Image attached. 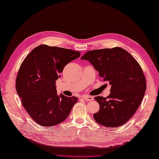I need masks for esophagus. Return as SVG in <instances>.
Listing matches in <instances>:
<instances>
[{
    "instance_id": "34e87169",
    "label": "esophagus",
    "mask_w": 159,
    "mask_h": 159,
    "mask_svg": "<svg viewBox=\"0 0 159 159\" xmlns=\"http://www.w3.org/2000/svg\"><path fill=\"white\" fill-rule=\"evenodd\" d=\"M82 98H84V100H86V101H92V100H93V97H91V96H87V95H84V96H83L82 97Z\"/></svg>"
}]
</instances>
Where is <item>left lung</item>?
I'll list each match as a JSON object with an SVG mask.
<instances>
[{"label":"left lung","mask_w":159,"mask_h":159,"mask_svg":"<svg viewBox=\"0 0 159 159\" xmlns=\"http://www.w3.org/2000/svg\"><path fill=\"white\" fill-rule=\"evenodd\" d=\"M81 59L89 61L98 72L101 80L111 85L107 97L94 98L100 108L93 118L106 127L122 126L138 109L147 89L139 64L120 47L89 51Z\"/></svg>","instance_id":"8db88e82"}]
</instances>
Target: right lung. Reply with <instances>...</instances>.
I'll return each mask as SVG.
<instances>
[{"label": "right lung", "instance_id": "obj_1", "mask_svg": "<svg viewBox=\"0 0 159 159\" xmlns=\"http://www.w3.org/2000/svg\"><path fill=\"white\" fill-rule=\"evenodd\" d=\"M80 56V52L71 49L40 45L22 62L16 90L26 111L36 123L53 126L69 116L78 98L58 95L56 81L65 66Z\"/></svg>", "mask_w": 159, "mask_h": 159}]
</instances>
